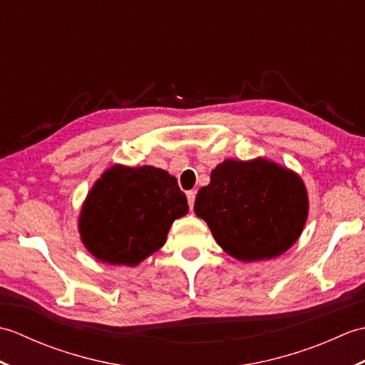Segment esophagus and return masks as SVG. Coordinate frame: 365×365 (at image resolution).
Returning <instances> with one entry per match:
<instances>
[{
	"instance_id": "esophagus-1",
	"label": "esophagus",
	"mask_w": 365,
	"mask_h": 365,
	"mask_svg": "<svg viewBox=\"0 0 365 365\" xmlns=\"http://www.w3.org/2000/svg\"><path fill=\"white\" fill-rule=\"evenodd\" d=\"M187 199H188L190 208H192V205H195V199H196V191H195V190L187 191Z\"/></svg>"
}]
</instances>
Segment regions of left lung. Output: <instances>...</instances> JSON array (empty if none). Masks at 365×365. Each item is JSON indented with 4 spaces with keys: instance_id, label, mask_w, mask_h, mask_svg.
I'll return each mask as SVG.
<instances>
[{
    "instance_id": "8db88e82",
    "label": "left lung",
    "mask_w": 365,
    "mask_h": 365,
    "mask_svg": "<svg viewBox=\"0 0 365 365\" xmlns=\"http://www.w3.org/2000/svg\"><path fill=\"white\" fill-rule=\"evenodd\" d=\"M307 212L299 175L265 158L222 161L195 202L216 243L242 262L284 254L299 238Z\"/></svg>"
}]
</instances>
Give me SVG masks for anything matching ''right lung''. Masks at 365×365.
I'll use <instances>...</instances> for the list:
<instances>
[{"label": "right lung", "mask_w": 365, "mask_h": 365, "mask_svg": "<svg viewBox=\"0 0 365 365\" xmlns=\"http://www.w3.org/2000/svg\"><path fill=\"white\" fill-rule=\"evenodd\" d=\"M187 213V196L166 170L114 165L88 192L78 227L96 259L136 267L166 243L173 222Z\"/></svg>", "instance_id": "1"}]
</instances>
